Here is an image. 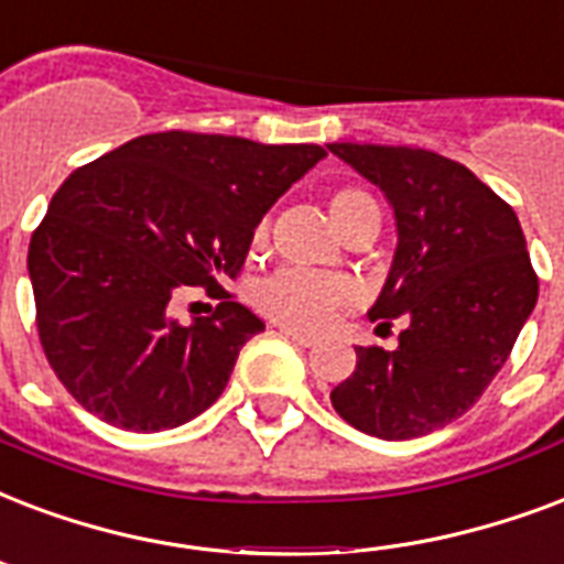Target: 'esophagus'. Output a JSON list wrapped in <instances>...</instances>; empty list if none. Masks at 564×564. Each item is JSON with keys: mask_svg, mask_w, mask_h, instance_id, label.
Instances as JSON below:
<instances>
[{"mask_svg": "<svg viewBox=\"0 0 564 564\" xmlns=\"http://www.w3.org/2000/svg\"><path fill=\"white\" fill-rule=\"evenodd\" d=\"M281 334L286 339H292L295 346H301V349H311V346H316V337H311V334H301V330L295 328H281Z\"/></svg>", "mask_w": 564, "mask_h": 564, "instance_id": "34e87169", "label": "esophagus"}]
</instances>
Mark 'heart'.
Instances as JSON below:
<instances>
[{
  "mask_svg": "<svg viewBox=\"0 0 564 564\" xmlns=\"http://www.w3.org/2000/svg\"><path fill=\"white\" fill-rule=\"evenodd\" d=\"M330 221L339 234L349 230L364 215H376V200L364 188L343 186L328 200ZM269 242V221H260L251 234V251H263ZM351 295L349 281L343 278H325V274L283 269L260 286L257 304L269 319L290 325V328L316 330L330 319V313L343 307Z\"/></svg>",
  "mask_w": 564,
  "mask_h": 564,
  "instance_id": "1",
  "label": "heart"
}]
</instances>
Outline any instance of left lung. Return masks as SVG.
<instances>
[{
	"mask_svg": "<svg viewBox=\"0 0 564 564\" xmlns=\"http://www.w3.org/2000/svg\"><path fill=\"white\" fill-rule=\"evenodd\" d=\"M384 192L397 253L369 319L405 316L393 351L358 346L330 405L358 432L411 441L470 411L539 301L521 221L470 167L420 148L328 144Z\"/></svg>",
	"mask_w": 564,
	"mask_h": 564,
	"instance_id": "8db88e82",
	"label": "left lung"
}]
</instances>
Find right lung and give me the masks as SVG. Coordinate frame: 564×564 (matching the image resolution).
Returning a JSON list of instances; mask_svg holds the SVG:
<instances>
[{"label":"right lung","mask_w":564,"mask_h":564,"mask_svg":"<svg viewBox=\"0 0 564 564\" xmlns=\"http://www.w3.org/2000/svg\"><path fill=\"white\" fill-rule=\"evenodd\" d=\"M322 156L171 129L76 167L29 242L37 337L67 393L127 432L204 414L265 325L234 295L180 322L174 295L236 278L253 227Z\"/></svg>","instance_id":"right-lung-1"}]
</instances>
